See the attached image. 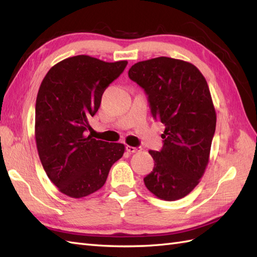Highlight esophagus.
<instances>
[{
    "label": "esophagus",
    "mask_w": 257,
    "mask_h": 257,
    "mask_svg": "<svg viewBox=\"0 0 257 257\" xmlns=\"http://www.w3.org/2000/svg\"><path fill=\"white\" fill-rule=\"evenodd\" d=\"M125 150H127L128 152H130V154H136V152H139L143 149L140 148V147H132V146H127L125 147Z\"/></svg>",
    "instance_id": "esophagus-1"
}]
</instances>
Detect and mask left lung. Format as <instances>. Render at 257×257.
<instances>
[{
	"label": "left lung",
	"instance_id": "1",
	"mask_svg": "<svg viewBox=\"0 0 257 257\" xmlns=\"http://www.w3.org/2000/svg\"><path fill=\"white\" fill-rule=\"evenodd\" d=\"M128 75L166 127L162 150L149 151L155 167L146 187L161 200L182 199L199 184L210 159L216 113L209 86L193 64L165 56L138 62Z\"/></svg>",
	"mask_w": 257,
	"mask_h": 257
}]
</instances>
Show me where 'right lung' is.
Here are the masks:
<instances>
[{"label": "right lung", "instance_id": "right-lung-1", "mask_svg": "<svg viewBox=\"0 0 257 257\" xmlns=\"http://www.w3.org/2000/svg\"><path fill=\"white\" fill-rule=\"evenodd\" d=\"M127 61L108 63L88 55L63 59L48 70L38 89L35 140L42 166L62 193L80 199L102 188L124 145L85 136L103 91Z\"/></svg>", "mask_w": 257, "mask_h": 257}]
</instances>
